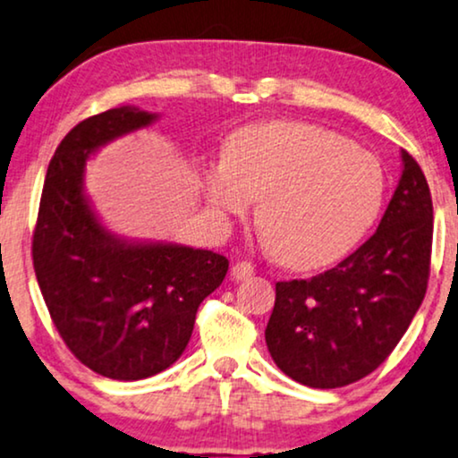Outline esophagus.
<instances>
[{"mask_svg": "<svg viewBox=\"0 0 458 458\" xmlns=\"http://www.w3.org/2000/svg\"><path fill=\"white\" fill-rule=\"evenodd\" d=\"M256 275V268H253L251 264L249 262H236L234 266H233V276L236 281H245V279H249V276H253Z\"/></svg>", "mask_w": 458, "mask_h": 458, "instance_id": "esophagus-1", "label": "esophagus"}]
</instances>
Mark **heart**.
<instances>
[{
	"instance_id": "heart-1",
	"label": "heart",
	"mask_w": 458,
	"mask_h": 458,
	"mask_svg": "<svg viewBox=\"0 0 458 458\" xmlns=\"http://www.w3.org/2000/svg\"><path fill=\"white\" fill-rule=\"evenodd\" d=\"M205 194L222 216L258 205L275 256L293 268L343 258L374 224L385 173L368 149L304 123H259L230 137L225 160L205 173Z\"/></svg>"
}]
</instances>
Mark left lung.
Here are the masks:
<instances>
[{
	"mask_svg": "<svg viewBox=\"0 0 458 458\" xmlns=\"http://www.w3.org/2000/svg\"><path fill=\"white\" fill-rule=\"evenodd\" d=\"M431 239L429 186L402 149V177L378 230L334 268L276 283L266 346L281 372L312 389H338L374 372L422 304Z\"/></svg>",
	"mask_w": 458,
	"mask_h": 458,
	"instance_id": "1",
	"label": "left lung"
}]
</instances>
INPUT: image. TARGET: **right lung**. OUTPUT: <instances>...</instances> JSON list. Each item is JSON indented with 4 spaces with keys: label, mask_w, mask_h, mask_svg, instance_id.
<instances>
[{
    "label": "right lung",
    "mask_w": 458,
    "mask_h": 458,
    "mask_svg": "<svg viewBox=\"0 0 458 458\" xmlns=\"http://www.w3.org/2000/svg\"><path fill=\"white\" fill-rule=\"evenodd\" d=\"M158 118L123 106L73 126L48 165L33 233V268L61 338L86 368L114 380L173 366L200 302L228 272V259L209 249L124 239L92 209L84 190L90 156Z\"/></svg>",
    "instance_id": "add662e5"
}]
</instances>
